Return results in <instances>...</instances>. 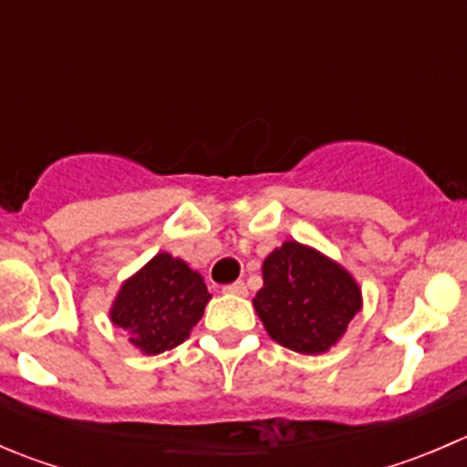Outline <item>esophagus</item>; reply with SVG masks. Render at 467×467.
Instances as JSON below:
<instances>
[{"mask_svg": "<svg viewBox=\"0 0 467 467\" xmlns=\"http://www.w3.org/2000/svg\"><path fill=\"white\" fill-rule=\"evenodd\" d=\"M225 294H233V296H246L248 294V289H246V285H244V282H233V285H228L225 286Z\"/></svg>", "mask_w": 467, "mask_h": 467, "instance_id": "esophagus-1", "label": "esophagus"}]
</instances>
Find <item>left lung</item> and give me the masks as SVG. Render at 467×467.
<instances>
[{"mask_svg": "<svg viewBox=\"0 0 467 467\" xmlns=\"http://www.w3.org/2000/svg\"><path fill=\"white\" fill-rule=\"evenodd\" d=\"M253 298L268 337L300 355L327 352L361 312L355 277L317 248L285 242L262 264Z\"/></svg>", "mask_w": 467, "mask_h": 467, "instance_id": "left-lung-1", "label": "left lung"}]
</instances>
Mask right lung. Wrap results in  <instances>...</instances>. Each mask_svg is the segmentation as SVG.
Listing matches in <instances>:
<instances>
[{"instance_id": "obj_1", "label": "right lung", "mask_w": 467, "mask_h": 467, "mask_svg": "<svg viewBox=\"0 0 467 467\" xmlns=\"http://www.w3.org/2000/svg\"><path fill=\"white\" fill-rule=\"evenodd\" d=\"M207 294L203 275L169 253H158L121 285L110 307V321L129 332L144 355L181 346L201 321Z\"/></svg>"}]
</instances>
